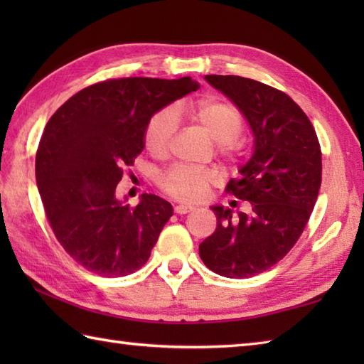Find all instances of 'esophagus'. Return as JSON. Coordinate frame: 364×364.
I'll list each match as a JSON object with an SVG mask.
<instances>
[{
    "label": "esophagus",
    "instance_id": "1",
    "mask_svg": "<svg viewBox=\"0 0 364 364\" xmlns=\"http://www.w3.org/2000/svg\"><path fill=\"white\" fill-rule=\"evenodd\" d=\"M196 208L194 206H191V205H176L175 206V213L176 214H188V213H191V211H194Z\"/></svg>",
    "mask_w": 364,
    "mask_h": 364
}]
</instances>
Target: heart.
Instances as JSON below:
<instances>
[{"label": "heart", "mask_w": 364, "mask_h": 364, "mask_svg": "<svg viewBox=\"0 0 364 364\" xmlns=\"http://www.w3.org/2000/svg\"><path fill=\"white\" fill-rule=\"evenodd\" d=\"M181 115H186L214 142L220 144L222 151L228 153L236 149L235 139L242 129V115L236 106L215 98L202 100L197 105L176 106L172 112L162 111L153 115L144 133L145 149L156 156L164 154L175 133V117ZM215 178L218 175L213 168L173 166L159 175V186L183 202H197L206 194Z\"/></svg>", "instance_id": "b5f03b06"}]
</instances>
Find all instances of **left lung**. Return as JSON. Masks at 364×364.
<instances>
[{
    "label": "left lung",
    "instance_id": "1",
    "mask_svg": "<svg viewBox=\"0 0 364 364\" xmlns=\"http://www.w3.org/2000/svg\"><path fill=\"white\" fill-rule=\"evenodd\" d=\"M205 80L233 102L252 129V156L227 184V192L252 203V213L235 219L228 208L211 206L218 228L198 253L222 277H253L292 249L310 219L321 188V146L311 122L283 92L233 75Z\"/></svg>",
    "mask_w": 364,
    "mask_h": 364
}]
</instances>
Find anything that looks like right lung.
<instances>
[{"label": "right lung", "mask_w": 364, "mask_h": 364, "mask_svg": "<svg viewBox=\"0 0 364 364\" xmlns=\"http://www.w3.org/2000/svg\"><path fill=\"white\" fill-rule=\"evenodd\" d=\"M200 87L180 80L122 78L80 90L53 114L36 154V180L60 245L90 272L123 277L150 258L172 205L142 194L136 208L115 196L123 167L144 150L158 111Z\"/></svg>", "instance_id": "add662e5"}]
</instances>
